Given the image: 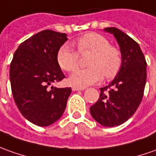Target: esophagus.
<instances>
[{
  "label": "esophagus",
  "mask_w": 156,
  "mask_h": 156,
  "mask_svg": "<svg viewBox=\"0 0 156 156\" xmlns=\"http://www.w3.org/2000/svg\"><path fill=\"white\" fill-rule=\"evenodd\" d=\"M72 90L73 91H77V90H85V88H82V87H78V86H73L72 87Z\"/></svg>",
  "instance_id": "esophagus-1"
}]
</instances>
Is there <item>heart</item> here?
Returning a JSON list of instances; mask_svg holds the SVG:
<instances>
[{
    "mask_svg": "<svg viewBox=\"0 0 156 156\" xmlns=\"http://www.w3.org/2000/svg\"><path fill=\"white\" fill-rule=\"evenodd\" d=\"M80 53H93L87 69H80L70 76V83L75 86L85 87L101 82L103 77L114 78L120 69L122 59L117 48L112 47L103 36L88 33L76 41ZM60 66L66 72H73L78 66V53L69 44L61 46L57 54Z\"/></svg>",
    "mask_w": 156,
    "mask_h": 156,
    "instance_id": "heart-1",
    "label": "heart"
}]
</instances>
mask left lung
<instances>
[{
  "mask_svg": "<svg viewBox=\"0 0 156 156\" xmlns=\"http://www.w3.org/2000/svg\"><path fill=\"white\" fill-rule=\"evenodd\" d=\"M114 35L122 63L113 81L100 88V98L90 107L93 119L103 126L114 127L127 121L140 105L146 78L147 63L138 43L115 27L105 28Z\"/></svg>",
  "mask_w": 156,
  "mask_h": 156,
  "instance_id": "obj_1",
  "label": "left lung"
}]
</instances>
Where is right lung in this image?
I'll use <instances>...</instances> for the list:
<instances>
[{
    "instance_id": "add662e5",
    "label": "right lung",
    "mask_w": 156,
    "mask_h": 156,
    "mask_svg": "<svg viewBox=\"0 0 156 156\" xmlns=\"http://www.w3.org/2000/svg\"><path fill=\"white\" fill-rule=\"evenodd\" d=\"M66 33L45 30L20 44L10 65L13 99L22 115L38 126H48L64 113L71 88L52 84L65 78L57 60Z\"/></svg>"
}]
</instances>
